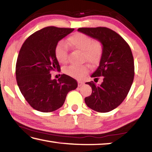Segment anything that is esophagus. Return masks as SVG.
Here are the masks:
<instances>
[{
    "label": "esophagus",
    "mask_w": 152,
    "mask_h": 152,
    "mask_svg": "<svg viewBox=\"0 0 152 152\" xmlns=\"http://www.w3.org/2000/svg\"><path fill=\"white\" fill-rule=\"evenodd\" d=\"M84 84V82L82 81H80V80H78V86H81L82 84Z\"/></svg>",
    "instance_id": "esophagus-1"
}]
</instances>
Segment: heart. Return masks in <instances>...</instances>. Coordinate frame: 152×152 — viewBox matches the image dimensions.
Returning <instances> with one entry per match:
<instances>
[{
	"mask_svg": "<svg viewBox=\"0 0 152 152\" xmlns=\"http://www.w3.org/2000/svg\"><path fill=\"white\" fill-rule=\"evenodd\" d=\"M68 43L73 50L82 51V60L86 61L92 65H96L101 61L104 48L101 42L93 40L90 36L82 33H76L68 37ZM54 55L59 63L66 64L68 61V48L64 41L59 42L54 49ZM88 64L71 65L65 69L68 75L80 78L89 71Z\"/></svg>",
	"mask_w": 152,
	"mask_h": 152,
	"instance_id": "heart-1",
	"label": "heart"
}]
</instances>
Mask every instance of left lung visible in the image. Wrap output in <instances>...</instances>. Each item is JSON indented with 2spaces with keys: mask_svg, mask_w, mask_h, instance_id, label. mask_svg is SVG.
Returning a JSON list of instances; mask_svg holds the SVG:
<instances>
[{
  "mask_svg": "<svg viewBox=\"0 0 152 152\" xmlns=\"http://www.w3.org/2000/svg\"><path fill=\"white\" fill-rule=\"evenodd\" d=\"M78 31L99 40L104 48L99 68L91 75L97 80L103 76V82L101 85L86 82L92 94L84 101L95 111L109 112L122 103L132 85L135 67L132 50L121 36L109 28L81 27Z\"/></svg>",
  "mask_w": 152,
  "mask_h": 152,
  "instance_id": "obj_1",
  "label": "left lung"
}]
</instances>
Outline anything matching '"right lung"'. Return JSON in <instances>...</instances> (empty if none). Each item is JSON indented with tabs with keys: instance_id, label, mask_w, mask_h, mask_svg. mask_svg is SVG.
I'll use <instances>...</instances> for the list:
<instances>
[{
	"instance_id": "right-lung-1",
	"label": "right lung",
	"mask_w": 152,
	"mask_h": 152,
	"mask_svg": "<svg viewBox=\"0 0 152 152\" xmlns=\"http://www.w3.org/2000/svg\"><path fill=\"white\" fill-rule=\"evenodd\" d=\"M74 30L54 26L43 28L31 35L20 48L15 69L17 82L25 99L38 111L58 109L68 92L78 86L70 76L61 74L57 80H51L50 74L60 70L54 55L56 45Z\"/></svg>"
}]
</instances>
